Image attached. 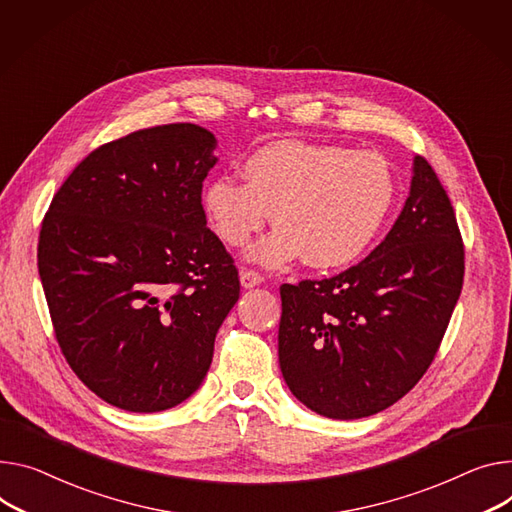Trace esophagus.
<instances>
[{"label":"esophagus","instance_id":"1","mask_svg":"<svg viewBox=\"0 0 512 512\" xmlns=\"http://www.w3.org/2000/svg\"><path fill=\"white\" fill-rule=\"evenodd\" d=\"M240 281H242V287H244V289H252V287H258V285L264 281V277H262L260 272H256V270L242 268V272H240Z\"/></svg>","mask_w":512,"mask_h":512}]
</instances>
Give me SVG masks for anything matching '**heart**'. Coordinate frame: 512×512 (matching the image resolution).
Listing matches in <instances>:
<instances>
[{"label":"heart","mask_w":512,"mask_h":512,"mask_svg":"<svg viewBox=\"0 0 512 512\" xmlns=\"http://www.w3.org/2000/svg\"><path fill=\"white\" fill-rule=\"evenodd\" d=\"M244 176L246 182L213 178L203 205L215 233L231 248H244L272 211L281 227L252 250L264 266H283L301 254L313 268L355 262L396 201L385 157L340 145L270 143L248 157Z\"/></svg>","instance_id":"b5f03b06"}]
</instances>
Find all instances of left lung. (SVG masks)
<instances>
[{"instance_id":"obj_1","label":"left lung","mask_w":512,"mask_h":512,"mask_svg":"<svg viewBox=\"0 0 512 512\" xmlns=\"http://www.w3.org/2000/svg\"><path fill=\"white\" fill-rule=\"evenodd\" d=\"M385 240L322 281L283 285L279 363L293 396L326 418L377 414L420 381L457 305L465 252L435 170L414 157Z\"/></svg>"}]
</instances>
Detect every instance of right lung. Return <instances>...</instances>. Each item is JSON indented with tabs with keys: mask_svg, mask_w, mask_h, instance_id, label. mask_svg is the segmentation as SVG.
<instances>
[{
	"mask_svg": "<svg viewBox=\"0 0 512 512\" xmlns=\"http://www.w3.org/2000/svg\"><path fill=\"white\" fill-rule=\"evenodd\" d=\"M215 145L192 123L104 143L43 219L38 274L57 342L110 406L162 412L190 398L240 299L238 268L201 203Z\"/></svg>",
	"mask_w": 512,
	"mask_h": 512,
	"instance_id": "add662e5",
	"label": "right lung"
}]
</instances>
